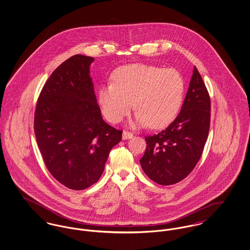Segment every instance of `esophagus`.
I'll return each mask as SVG.
<instances>
[{
  "instance_id": "esophagus-1",
  "label": "esophagus",
  "mask_w": 250,
  "mask_h": 250,
  "mask_svg": "<svg viewBox=\"0 0 250 250\" xmlns=\"http://www.w3.org/2000/svg\"><path fill=\"white\" fill-rule=\"evenodd\" d=\"M133 137V134L129 132V131H124L123 132V140H127V139H131Z\"/></svg>"
}]
</instances>
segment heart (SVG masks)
<instances>
[{
	"label": "heart",
	"mask_w": 250,
	"mask_h": 250,
	"mask_svg": "<svg viewBox=\"0 0 250 250\" xmlns=\"http://www.w3.org/2000/svg\"><path fill=\"white\" fill-rule=\"evenodd\" d=\"M112 83L98 89V102L105 118L120 123L138 110L133 125L160 129L168 125L182 106L185 82L180 72L152 64L134 63L113 72ZM134 104H133L132 103Z\"/></svg>",
	"instance_id": "obj_1"
}]
</instances>
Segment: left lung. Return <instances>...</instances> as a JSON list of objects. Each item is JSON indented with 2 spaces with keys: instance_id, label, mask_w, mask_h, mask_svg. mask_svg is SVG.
I'll return each mask as SVG.
<instances>
[{
  "instance_id": "obj_1",
  "label": "left lung",
  "mask_w": 250,
  "mask_h": 250,
  "mask_svg": "<svg viewBox=\"0 0 250 250\" xmlns=\"http://www.w3.org/2000/svg\"><path fill=\"white\" fill-rule=\"evenodd\" d=\"M210 119V95L195 66L178 116L166 129L145 137L147 147L140 160L145 174L162 186L186 178L202 156Z\"/></svg>"
}]
</instances>
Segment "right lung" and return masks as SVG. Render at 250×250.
I'll list each match as a JSON object with an SVG mask.
<instances>
[{
    "label": "right lung",
    "mask_w": 250,
    "mask_h": 250,
    "mask_svg": "<svg viewBox=\"0 0 250 250\" xmlns=\"http://www.w3.org/2000/svg\"><path fill=\"white\" fill-rule=\"evenodd\" d=\"M93 57L77 54L52 72L38 96L34 128L44 163L64 187L96 183L108 154L122 140L102 118L90 77Z\"/></svg>",
    "instance_id": "obj_1"
}]
</instances>
